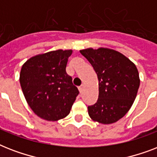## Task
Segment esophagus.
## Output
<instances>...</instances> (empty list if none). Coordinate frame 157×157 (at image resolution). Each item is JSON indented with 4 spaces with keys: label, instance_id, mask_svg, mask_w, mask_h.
<instances>
[{
    "label": "esophagus",
    "instance_id": "esophagus-1",
    "mask_svg": "<svg viewBox=\"0 0 157 157\" xmlns=\"http://www.w3.org/2000/svg\"><path fill=\"white\" fill-rule=\"evenodd\" d=\"M79 91H80V93H82V91H83V86H80V87H79Z\"/></svg>",
    "mask_w": 157,
    "mask_h": 157
}]
</instances>
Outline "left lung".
Returning a JSON list of instances; mask_svg holds the SVG:
<instances>
[{"instance_id":"8db88e82","label":"left lung","mask_w":157,"mask_h":157,"mask_svg":"<svg viewBox=\"0 0 157 157\" xmlns=\"http://www.w3.org/2000/svg\"><path fill=\"white\" fill-rule=\"evenodd\" d=\"M80 52L90 63L98 80V98L88 107L89 116L101 124L117 122L130 109L137 96L140 80L135 64L107 48Z\"/></svg>"}]
</instances>
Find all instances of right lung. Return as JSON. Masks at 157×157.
<instances>
[{
	"label": "right lung",
	"instance_id": "add662e5",
	"mask_svg": "<svg viewBox=\"0 0 157 157\" xmlns=\"http://www.w3.org/2000/svg\"><path fill=\"white\" fill-rule=\"evenodd\" d=\"M72 50L38 54L23 64L19 81L29 107L40 118L56 121L66 117L78 95V89L66 72Z\"/></svg>",
	"mask_w": 157,
	"mask_h": 157
}]
</instances>
